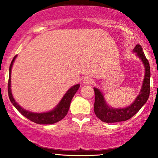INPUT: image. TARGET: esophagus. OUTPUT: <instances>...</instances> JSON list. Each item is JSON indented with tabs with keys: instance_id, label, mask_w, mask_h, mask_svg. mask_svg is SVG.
<instances>
[{
	"instance_id": "esophagus-1",
	"label": "esophagus",
	"mask_w": 158,
	"mask_h": 158,
	"mask_svg": "<svg viewBox=\"0 0 158 158\" xmlns=\"http://www.w3.org/2000/svg\"><path fill=\"white\" fill-rule=\"evenodd\" d=\"M92 82V79L89 77H85L83 79V83L85 85H90Z\"/></svg>"
}]
</instances>
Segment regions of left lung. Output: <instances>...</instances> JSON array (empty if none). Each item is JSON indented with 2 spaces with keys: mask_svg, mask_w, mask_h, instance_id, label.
Returning <instances> with one entry per match:
<instances>
[{
  "mask_svg": "<svg viewBox=\"0 0 158 158\" xmlns=\"http://www.w3.org/2000/svg\"><path fill=\"white\" fill-rule=\"evenodd\" d=\"M133 52L142 61L145 68V75L140 92L130 106L122 108H112L107 104L104 95L100 90L94 88L95 93L94 112L96 116L102 122L110 123L126 121L131 118L147 102L150 93V66L143 51L142 47L137 44Z\"/></svg>",
  "mask_w": 158,
  "mask_h": 158,
  "instance_id": "8db88e82",
  "label": "left lung"
}]
</instances>
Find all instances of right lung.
Returning <instances> with one entry per match:
<instances>
[{"mask_svg": "<svg viewBox=\"0 0 158 158\" xmlns=\"http://www.w3.org/2000/svg\"><path fill=\"white\" fill-rule=\"evenodd\" d=\"M16 57H17V56H15L13 58L12 62H11L10 66V73H9L8 94L12 105L15 107L16 109L19 110L23 116H24L27 119L31 120L32 122L37 123V124L50 125L61 120L68 114L72 99H73L75 94L77 93V90H79L80 85H79V84H77L72 86L63 96L62 99H61L60 102L58 103L57 106L50 111L43 112V113H35V112H31L23 109L22 107L20 106L16 102L12 94V90H11V72H12V65H13Z\"/></svg>", "mask_w": 158, "mask_h": 158, "instance_id": "right-lung-1", "label": "right lung"}]
</instances>
